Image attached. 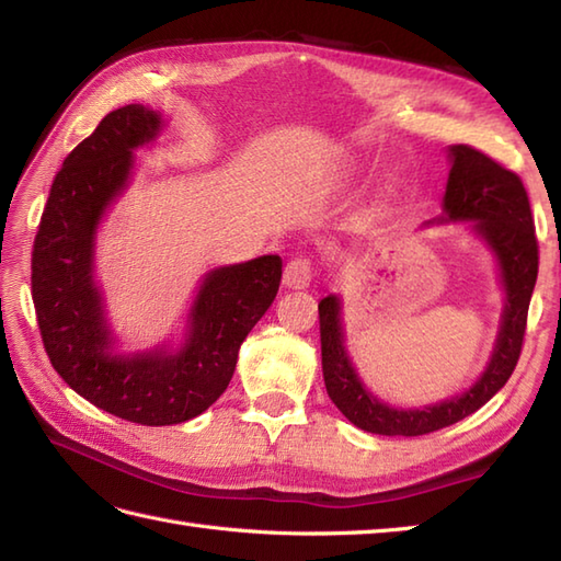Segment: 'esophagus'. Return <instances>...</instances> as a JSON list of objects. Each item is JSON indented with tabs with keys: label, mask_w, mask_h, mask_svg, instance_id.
I'll list each match as a JSON object with an SVG mask.
<instances>
[{
	"label": "esophagus",
	"mask_w": 561,
	"mask_h": 561,
	"mask_svg": "<svg viewBox=\"0 0 561 561\" xmlns=\"http://www.w3.org/2000/svg\"><path fill=\"white\" fill-rule=\"evenodd\" d=\"M313 277V265L308 257H291L284 267V284L289 289H306Z\"/></svg>",
	"instance_id": "34e87169"
}]
</instances>
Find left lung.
I'll list each match as a JSON object with an SVG mask.
<instances>
[{"mask_svg": "<svg viewBox=\"0 0 561 561\" xmlns=\"http://www.w3.org/2000/svg\"><path fill=\"white\" fill-rule=\"evenodd\" d=\"M450 173L438 221H470L472 231L496 257L506 304L492 359L474 386L460 396L420 410H398L380 402L356 376L344 350L342 301L335 294L318 304L323 378L330 400L364 432L380 436H422L456 424L490 402L518 364L526 335L528 306L538 279V238H535L528 193L520 178L502 163L468 145L448 149Z\"/></svg>", "mask_w": 561, "mask_h": 561, "instance_id": "left-lung-1", "label": "left lung"}]
</instances>
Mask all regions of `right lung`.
<instances>
[{
    "label": "right lung",
    "instance_id": "1",
    "mask_svg": "<svg viewBox=\"0 0 561 561\" xmlns=\"http://www.w3.org/2000/svg\"><path fill=\"white\" fill-rule=\"evenodd\" d=\"M161 125V113L139 103L103 117L57 171L31 260L33 306L55 371L83 400L145 426L187 422L219 400L238 350L282 282L279 255L211 270L190 308L181 350L113 352L93 279L96 229L127 185L133 151L157 139Z\"/></svg>",
    "mask_w": 561,
    "mask_h": 561
}]
</instances>
